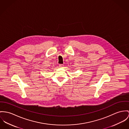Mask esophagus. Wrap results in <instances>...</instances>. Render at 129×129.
I'll list each match as a JSON object with an SVG mask.
<instances>
[{"instance_id":"obj_1","label":"esophagus","mask_w":129,"mask_h":129,"mask_svg":"<svg viewBox=\"0 0 129 129\" xmlns=\"http://www.w3.org/2000/svg\"><path fill=\"white\" fill-rule=\"evenodd\" d=\"M63 66H64V65L63 64H59V67L61 68H62L63 67Z\"/></svg>"}]
</instances>
